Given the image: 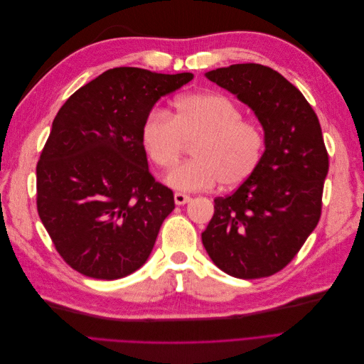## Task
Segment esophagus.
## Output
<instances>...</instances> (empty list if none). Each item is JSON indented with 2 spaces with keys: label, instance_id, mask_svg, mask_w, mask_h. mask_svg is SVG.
Returning a JSON list of instances; mask_svg holds the SVG:
<instances>
[{
  "label": "esophagus",
  "instance_id": "esophagus-1",
  "mask_svg": "<svg viewBox=\"0 0 364 364\" xmlns=\"http://www.w3.org/2000/svg\"><path fill=\"white\" fill-rule=\"evenodd\" d=\"M191 200V197L188 194H183V193H174V202L176 205H185Z\"/></svg>",
  "mask_w": 364,
  "mask_h": 364
}]
</instances>
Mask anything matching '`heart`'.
I'll return each instance as SVG.
<instances>
[{
    "instance_id": "b5f03b06",
    "label": "heart",
    "mask_w": 364,
    "mask_h": 364,
    "mask_svg": "<svg viewBox=\"0 0 364 364\" xmlns=\"http://www.w3.org/2000/svg\"><path fill=\"white\" fill-rule=\"evenodd\" d=\"M141 141L156 167L170 170L186 144L193 159L171 170L165 182L181 191L235 188L257 171L266 150L262 129L243 119V111L218 92L181 95L168 115L153 109L142 123Z\"/></svg>"
}]
</instances>
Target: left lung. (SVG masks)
I'll return each mask as SVG.
<instances>
[{"mask_svg":"<svg viewBox=\"0 0 364 364\" xmlns=\"http://www.w3.org/2000/svg\"><path fill=\"white\" fill-rule=\"evenodd\" d=\"M205 75L255 112L266 150L235 193L214 200L203 246L230 277H270L296 257L321 218L329 165L322 129L302 92L269 67L237 63Z\"/></svg>","mask_w":364,"mask_h":364,"instance_id":"left-lung-1","label":"left lung"}]
</instances>
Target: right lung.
<instances>
[{
  "mask_svg": "<svg viewBox=\"0 0 364 364\" xmlns=\"http://www.w3.org/2000/svg\"><path fill=\"white\" fill-rule=\"evenodd\" d=\"M193 77L107 70L59 109L36 167V205L59 255L85 277L124 278L150 257L174 197L150 174L141 129Z\"/></svg>",
  "mask_w": 364,
  "mask_h": 364,
  "instance_id": "add662e5",
  "label": "right lung"
}]
</instances>
